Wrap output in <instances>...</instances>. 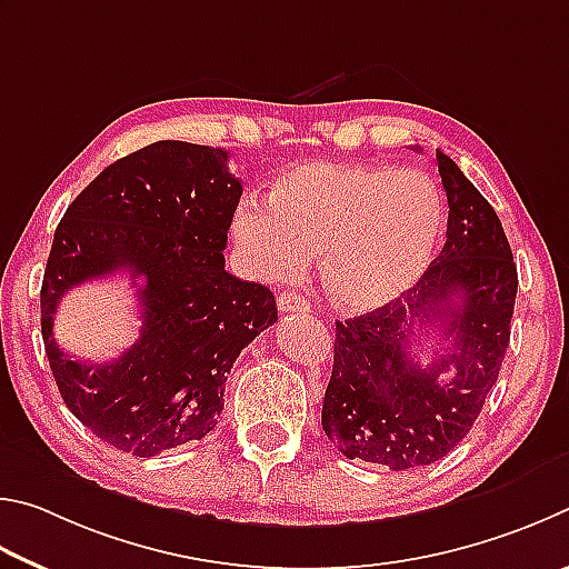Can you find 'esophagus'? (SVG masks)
Returning a JSON list of instances; mask_svg holds the SVG:
<instances>
[{"label": "esophagus", "instance_id": "1", "mask_svg": "<svg viewBox=\"0 0 569 569\" xmlns=\"http://www.w3.org/2000/svg\"><path fill=\"white\" fill-rule=\"evenodd\" d=\"M277 307H279V312H282V315H290V312H310V302H307L305 297L295 295V292H282V295H279Z\"/></svg>", "mask_w": 569, "mask_h": 569}]
</instances>
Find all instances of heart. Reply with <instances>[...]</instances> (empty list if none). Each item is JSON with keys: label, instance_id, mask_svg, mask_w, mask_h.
Masks as SVG:
<instances>
[{"label": "heart", "instance_id": "b5f03b06", "mask_svg": "<svg viewBox=\"0 0 569 569\" xmlns=\"http://www.w3.org/2000/svg\"><path fill=\"white\" fill-rule=\"evenodd\" d=\"M445 202L417 169L305 162L277 179L269 207L249 197L232 234L257 277L282 282L322 252L327 295L355 312L402 297L440 244Z\"/></svg>", "mask_w": 569, "mask_h": 569}]
</instances>
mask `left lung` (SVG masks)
I'll use <instances>...</instances> for the list:
<instances>
[{"label":"left lung","instance_id":"obj_1","mask_svg":"<svg viewBox=\"0 0 569 569\" xmlns=\"http://www.w3.org/2000/svg\"><path fill=\"white\" fill-rule=\"evenodd\" d=\"M447 192L442 252L402 297L337 322L322 430L350 460L402 472L462 442L482 412L510 345L517 264L500 217L450 157L437 152ZM440 333L430 368L409 345Z\"/></svg>","mask_w":569,"mask_h":569}]
</instances>
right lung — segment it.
<instances>
[{
    "instance_id": "add662e5",
    "label": "right lung",
    "mask_w": 569,
    "mask_h": 569,
    "mask_svg": "<svg viewBox=\"0 0 569 569\" xmlns=\"http://www.w3.org/2000/svg\"><path fill=\"white\" fill-rule=\"evenodd\" d=\"M224 149L164 139L97 174L59 222L42 282V340L64 405L117 450L152 457L202 440L239 352L277 322L274 295L224 269L242 197ZM129 271L143 330L114 363L53 342L56 305L87 278Z\"/></svg>"
}]
</instances>
